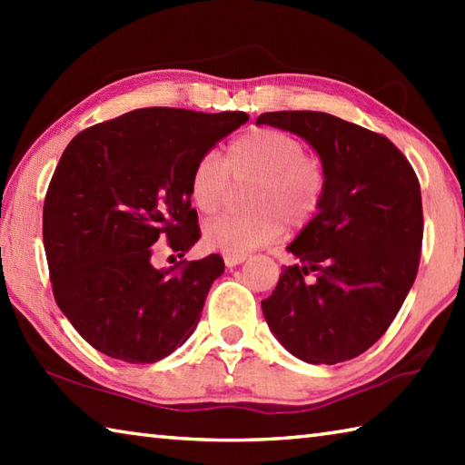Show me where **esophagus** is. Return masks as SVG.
<instances>
[{"instance_id":"obj_1","label":"esophagus","mask_w":465,"mask_h":465,"mask_svg":"<svg viewBox=\"0 0 465 465\" xmlns=\"http://www.w3.org/2000/svg\"><path fill=\"white\" fill-rule=\"evenodd\" d=\"M223 261H225L227 269H233V266H238V264H242L243 261H246V256H230V254H227Z\"/></svg>"}]
</instances>
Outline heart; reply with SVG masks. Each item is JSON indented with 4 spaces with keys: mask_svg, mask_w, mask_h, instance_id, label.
Wrapping results in <instances>:
<instances>
[{
    "mask_svg": "<svg viewBox=\"0 0 465 465\" xmlns=\"http://www.w3.org/2000/svg\"><path fill=\"white\" fill-rule=\"evenodd\" d=\"M233 180H252L246 191L250 209L222 213L203 227L211 250L246 256L279 238L282 223L302 230L318 215L326 193V170L320 157L305 153L302 139L279 129L243 133L227 147L225 162L217 152L203 153L188 176V196L196 211L215 213Z\"/></svg>",
    "mask_w": 465,
    "mask_h": 465,
    "instance_id": "obj_1",
    "label": "heart"
}]
</instances>
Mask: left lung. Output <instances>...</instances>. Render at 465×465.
<instances>
[{"label": "left lung", "mask_w": 465, "mask_h": 465, "mask_svg": "<svg viewBox=\"0 0 465 465\" xmlns=\"http://www.w3.org/2000/svg\"><path fill=\"white\" fill-rule=\"evenodd\" d=\"M256 124L295 133L326 170L318 215L287 250L262 313L297 359L334 365L373 346L402 308L419 272L420 184L388 137L313 110L264 113ZM310 272L317 277L305 282Z\"/></svg>", "instance_id": "1"}]
</instances>
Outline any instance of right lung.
<instances>
[{"label":"right lung","instance_id":"right-lung-1","mask_svg":"<svg viewBox=\"0 0 465 465\" xmlns=\"http://www.w3.org/2000/svg\"><path fill=\"white\" fill-rule=\"evenodd\" d=\"M246 113L141 108L72 139L51 178L43 242L54 302L85 342L155 363L194 332L223 258L155 269V246L184 256L201 238L188 176Z\"/></svg>","mask_w":465,"mask_h":465}]
</instances>
